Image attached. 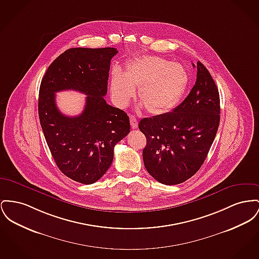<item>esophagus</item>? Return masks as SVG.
Segmentation results:
<instances>
[{
	"mask_svg": "<svg viewBox=\"0 0 259 259\" xmlns=\"http://www.w3.org/2000/svg\"><path fill=\"white\" fill-rule=\"evenodd\" d=\"M130 124H131V127L133 129H137L138 128V121L136 119V117L134 115H130Z\"/></svg>",
	"mask_w": 259,
	"mask_h": 259,
	"instance_id": "1",
	"label": "esophagus"
}]
</instances>
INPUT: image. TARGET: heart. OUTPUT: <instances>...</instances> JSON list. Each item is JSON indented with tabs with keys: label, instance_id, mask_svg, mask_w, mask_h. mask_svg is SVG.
Here are the masks:
<instances>
[{
	"label": "heart",
	"instance_id": "heart-1",
	"mask_svg": "<svg viewBox=\"0 0 259 259\" xmlns=\"http://www.w3.org/2000/svg\"><path fill=\"white\" fill-rule=\"evenodd\" d=\"M189 76L178 63L163 58L144 56L128 61L124 73L113 68L111 94L119 106H126L139 88L138 97L152 115L164 114L176 107L187 90Z\"/></svg>",
	"mask_w": 259,
	"mask_h": 259
}]
</instances>
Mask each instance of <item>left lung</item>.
<instances>
[{
  "label": "left lung",
  "instance_id": "1",
  "mask_svg": "<svg viewBox=\"0 0 259 259\" xmlns=\"http://www.w3.org/2000/svg\"><path fill=\"white\" fill-rule=\"evenodd\" d=\"M197 81L172 111L143 118L147 138L143 159L147 171L164 185H177L195 175L204 162L220 122V99L206 67L198 61Z\"/></svg>",
  "mask_w": 259,
  "mask_h": 259
}]
</instances>
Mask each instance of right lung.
Wrapping results in <instances>:
<instances>
[{
  "label": "right lung",
  "mask_w": 259,
  "mask_h": 259,
  "mask_svg": "<svg viewBox=\"0 0 259 259\" xmlns=\"http://www.w3.org/2000/svg\"><path fill=\"white\" fill-rule=\"evenodd\" d=\"M115 48H72L48 67L41 81L38 111L48 147L61 172L90 185L110 167L114 146L130 132L126 112L107 104L110 60ZM73 90L88 95L82 113L62 115L55 105V93Z\"/></svg>",
  "instance_id": "right-lung-1"
}]
</instances>
